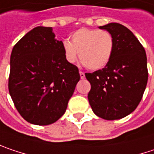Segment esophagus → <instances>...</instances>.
Returning a JSON list of instances; mask_svg holds the SVG:
<instances>
[{
    "instance_id": "34e87169",
    "label": "esophagus",
    "mask_w": 154,
    "mask_h": 154,
    "mask_svg": "<svg viewBox=\"0 0 154 154\" xmlns=\"http://www.w3.org/2000/svg\"><path fill=\"white\" fill-rule=\"evenodd\" d=\"M80 76H81V79H84L85 78V73L82 71H80Z\"/></svg>"
}]
</instances>
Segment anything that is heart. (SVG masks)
I'll return each mask as SVG.
<instances>
[{"mask_svg": "<svg viewBox=\"0 0 154 154\" xmlns=\"http://www.w3.org/2000/svg\"><path fill=\"white\" fill-rule=\"evenodd\" d=\"M114 50L113 36L107 30L80 29L72 35V41L64 42L66 60L73 63L80 59L90 70L103 68L111 59Z\"/></svg>", "mask_w": 154, "mask_h": 154, "instance_id": "1", "label": "heart"}]
</instances>
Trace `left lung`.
<instances>
[{
	"label": "left lung",
	"mask_w": 154,
	"mask_h": 154,
	"mask_svg": "<svg viewBox=\"0 0 154 154\" xmlns=\"http://www.w3.org/2000/svg\"><path fill=\"white\" fill-rule=\"evenodd\" d=\"M99 28L113 36L114 50L103 69L85 73L91 85L88 98L99 117L120 119L134 111L143 97L148 80L146 54L125 26L111 23Z\"/></svg>",
	"instance_id": "8db88e82"
}]
</instances>
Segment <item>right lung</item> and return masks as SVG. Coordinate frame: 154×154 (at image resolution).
Wrapping results in <instances>:
<instances>
[{"label":"right lung","instance_id":"add662e5","mask_svg":"<svg viewBox=\"0 0 154 154\" xmlns=\"http://www.w3.org/2000/svg\"><path fill=\"white\" fill-rule=\"evenodd\" d=\"M79 81L78 67L66 60L64 45L51 27L34 28L12 50L8 91L19 114L30 124L59 120Z\"/></svg>","mask_w":154,"mask_h":154}]
</instances>
